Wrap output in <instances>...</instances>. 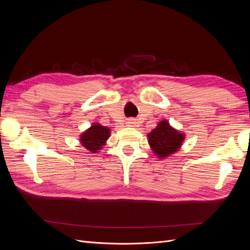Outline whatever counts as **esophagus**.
<instances>
[{
  "label": "esophagus",
  "instance_id": "1",
  "mask_svg": "<svg viewBox=\"0 0 250 250\" xmlns=\"http://www.w3.org/2000/svg\"><path fill=\"white\" fill-rule=\"evenodd\" d=\"M126 124L128 127H134L135 124H137V121H135L134 119H129V120H127Z\"/></svg>",
  "mask_w": 250,
  "mask_h": 250
}]
</instances>
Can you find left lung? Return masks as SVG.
Masks as SVG:
<instances>
[{
  "label": "left lung",
  "mask_w": 250,
  "mask_h": 250,
  "mask_svg": "<svg viewBox=\"0 0 250 250\" xmlns=\"http://www.w3.org/2000/svg\"><path fill=\"white\" fill-rule=\"evenodd\" d=\"M147 135L151 150L160 158L168 157L176 152L185 140V134L173 128L167 120L161 121Z\"/></svg>",
  "instance_id": "1"
}]
</instances>
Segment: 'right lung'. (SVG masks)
Wrapping results in <instances>:
<instances>
[{
    "label": "right lung",
    "instance_id": "obj_1",
    "mask_svg": "<svg viewBox=\"0 0 250 250\" xmlns=\"http://www.w3.org/2000/svg\"><path fill=\"white\" fill-rule=\"evenodd\" d=\"M109 135V128L104 127L99 123H94L80 135V143L90 152L97 153L105 145Z\"/></svg>",
    "mask_w": 250,
    "mask_h": 250
}]
</instances>
